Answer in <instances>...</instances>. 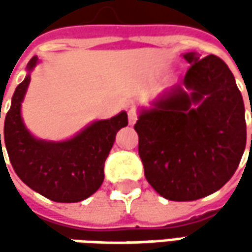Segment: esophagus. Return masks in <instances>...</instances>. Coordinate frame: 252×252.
I'll list each match as a JSON object with an SVG mask.
<instances>
[{"mask_svg":"<svg viewBox=\"0 0 252 252\" xmlns=\"http://www.w3.org/2000/svg\"><path fill=\"white\" fill-rule=\"evenodd\" d=\"M127 118H129V123L134 125L137 122V119H139V111L136 108H130L129 112H127Z\"/></svg>","mask_w":252,"mask_h":252,"instance_id":"34e87169","label":"esophagus"}]
</instances>
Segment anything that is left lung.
<instances>
[{
  "label": "left lung",
  "mask_w": 252,
  "mask_h": 252,
  "mask_svg": "<svg viewBox=\"0 0 252 252\" xmlns=\"http://www.w3.org/2000/svg\"><path fill=\"white\" fill-rule=\"evenodd\" d=\"M184 57L190 65L182 85L165 92L134 125L146 179L177 202L221 188L234 175L247 141L244 102L227 64L213 54Z\"/></svg>",
  "instance_id": "8db88e82"
}]
</instances>
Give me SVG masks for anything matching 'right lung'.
I'll list each match as a JSON object with an SVG mask.
<instances>
[{"instance_id": "right-lung-1", "label": "right lung", "mask_w": 252, "mask_h": 252, "mask_svg": "<svg viewBox=\"0 0 252 252\" xmlns=\"http://www.w3.org/2000/svg\"><path fill=\"white\" fill-rule=\"evenodd\" d=\"M36 63L37 57L31 59L28 70ZM29 81L31 77L26 75L16 87L5 115L4 141L12 168L24 184L44 198L62 203L84 200L102 185L105 161L118 130L127 126V115L122 112L108 121L95 122L68 141L36 140L25 129L21 118V102ZM0 149L4 157L1 134Z\"/></svg>"}]
</instances>
